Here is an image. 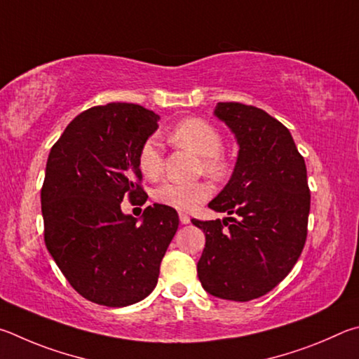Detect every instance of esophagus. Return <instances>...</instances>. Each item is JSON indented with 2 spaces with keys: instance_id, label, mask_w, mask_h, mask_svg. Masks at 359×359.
<instances>
[{
  "instance_id": "34e87169",
  "label": "esophagus",
  "mask_w": 359,
  "mask_h": 359,
  "mask_svg": "<svg viewBox=\"0 0 359 359\" xmlns=\"http://www.w3.org/2000/svg\"><path fill=\"white\" fill-rule=\"evenodd\" d=\"M180 221H181V224H189L191 222V217L187 216V215H184V212H180Z\"/></svg>"
}]
</instances>
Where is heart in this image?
<instances>
[{
    "mask_svg": "<svg viewBox=\"0 0 359 359\" xmlns=\"http://www.w3.org/2000/svg\"><path fill=\"white\" fill-rule=\"evenodd\" d=\"M170 142L176 147L187 148L200 157V170L215 180H222L230 172V163L221 153L224 138L215 126L202 118H187L178 123L168 134ZM162 153L159 142L148 138L138 151V167L148 178H157L162 172ZM208 183H178L165 181L154 189L157 202L175 210H191L211 196Z\"/></svg>",
    "mask_w": 359,
    "mask_h": 359,
    "instance_id": "b5f03b06",
    "label": "heart"
}]
</instances>
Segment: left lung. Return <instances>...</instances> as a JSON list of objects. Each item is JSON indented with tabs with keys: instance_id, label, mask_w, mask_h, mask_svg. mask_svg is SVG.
Returning <instances> with one entry per match:
<instances>
[{
	"instance_id": "left-lung-1",
	"label": "left lung",
	"mask_w": 359,
	"mask_h": 359,
	"mask_svg": "<svg viewBox=\"0 0 359 359\" xmlns=\"http://www.w3.org/2000/svg\"><path fill=\"white\" fill-rule=\"evenodd\" d=\"M215 116L240 149L229 183L208 206L238 219H192L206 240L197 273L212 297L244 303L271 292L298 262L311 194L304 159L284 124L240 102H219Z\"/></svg>"
}]
</instances>
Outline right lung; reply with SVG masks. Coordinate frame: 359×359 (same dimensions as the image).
<instances>
[{"label": "right lung", "instance_id": "obj_1", "mask_svg": "<svg viewBox=\"0 0 359 359\" xmlns=\"http://www.w3.org/2000/svg\"><path fill=\"white\" fill-rule=\"evenodd\" d=\"M159 115L111 102L75 116L50 149L41 191L50 255L81 297L124 307L154 290L159 266L178 230V212L154 203L140 219L121 202H147L138 184V151L159 128Z\"/></svg>", "mask_w": 359, "mask_h": 359}]
</instances>
